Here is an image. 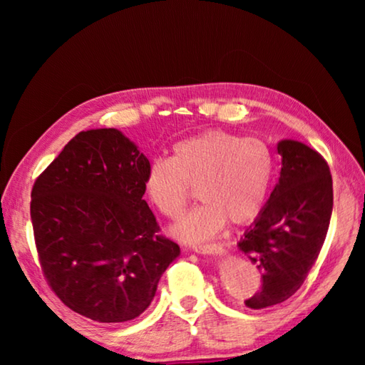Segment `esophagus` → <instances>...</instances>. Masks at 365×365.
Wrapping results in <instances>:
<instances>
[{
    "mask_svg": "<svg viewBox=\"0 0 365 365\" xmlns=\"http://www.w3.org/2000/svg\"><path fill=\"white\" fill-rule=\"evenodd\" d=\"M193 250L197 252V255H215V256H220V255H224V252H225L224 246L219 245V243H211V245L195 246Z\"/></svg>",
    "mask_w": 365,
    "mask_h": 365,
    "instance_id": "obj_1",
    "label": "esophagus"
}]
</instances>
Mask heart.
Masks as SVG:
<instances>
[{"instance_id":"1","label":"heart","mask_w":365,"mask_h":365,"mask_svg":"<svg viewBox=\"0 0 365 365\" xmlns=\"http://www.w3.org/2000/svg\"><path fill=\"white\" fill-rule=\"evenodd\" d=\"M275 175L267 143L225 130H209L172 148L170 159H156L145 175V190L158 211L175 219L188 205L191 187L202 201L177 222L172 233L187 243L217 235L227 220L245 225L265 206Z\"/></svg>"}]
</instances>
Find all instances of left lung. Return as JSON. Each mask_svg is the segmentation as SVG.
<instances>
[{"label": "left lung", "mask_w": 365, "mask_h": 365, "mask_svg": "<svg viewBox=\"0 0 365 365\" xmlns=\"http://www.w3.org/2000/svg\"><path fill=\"white\" fill-rule=\"evenodd\" d=\"M277 151L279 183L238 242L262 277L261 289L245 301L251 309L280 304L298 292L322 250L333 209L327 160L296 140H282Z\"/></svg>", "instance_id": "obj_1"}]
</instances>
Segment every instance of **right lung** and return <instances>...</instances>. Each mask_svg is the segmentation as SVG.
<instances>
[{
    "mask_svg": "<svg viewBox=\"0 0 365 365\" xmlns=\"http://www.w3.org/2000/svg\"><path fill=\"white\" fill-rule=\"evenodd\" d=\"M148 168L122 132L96 128L76 135L32 188L43 275L67 307L96 322L138 317L180 256L143 200Z\"/></svg>",
    "mask_w": 365,
    "mask_h": 365,
    "instance_id": "obj_1",
    "label": "right lung"
}]
</instances>
